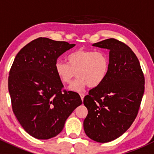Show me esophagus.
<instances>
[{
	"label": "esophagus",
	"mask_w": 154,
	"mask_h": 154,
	"mask_svg": "<svg viewBox=\"0 0 154 154\" xmlns=\"http://www.w3.org/2000/svg\"><path fill=\"white\" fill-rule=\"evenodd\" d=\"M80 97H81V100H83V99H84L85 94H83V93H80Z\"/></svg>",
	"instance_id": "34e87169"
}]
</instances>
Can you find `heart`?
I'll list each match as a JSON object with an SVG mask.
<instances>
[{"label":"heart","instance_id":"b5f03b06","mask_svg":"<svg viewBox=\"0 0 154 154\" xmlns=\"http://www.w3.org/2000/svg\"><path fill=\"white\" fill-rule=\"evenodd\" d=\"M109 64V57L105 51L77 49L68 56L67 63L56 62L54 71L64 85L71 84L77 73L78 78L70 88L80 91L87 86L93 88L101 84L108 74Z\"/></svg>","mask_w":154,"mask_h":154}]
</instances>
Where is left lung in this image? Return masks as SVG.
Returning a JSON list of instances; mask_svg holds the SVG:
<instances>
[{"instance_id":"1","label":"left lung","mask_w":154,"mask_h":154,"mask_svg":"<svg viewBox=\"0 0 154 154\" xmlns=\"http://www.w3.org/2000/svg\"><path fill=\"white\" fill-rule=\"evenodd\" d=\"M92 45L109 50L110 64L104 81L85 96L88 115L83 127L90 139L106 143L125 133L136 119L144 77L137 57L124 42L108 38Z\"/></svg>"}]
</instances>
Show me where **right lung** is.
<instances>
[{
  "label": "right lung",
  "instance_id": "right-lung-1",
  "mask_svg": "<svg viewBox=\"0 0 154 154\" xmlns=\"http://www.w3.org/2000/svg\"><path fill=\"white\" fill-rule=\"evenodd\" d=\"M74 45L40 37L24 46L11 66L8 88L12 111L35 139L57 136L68 116L82 104L78 93L64 89L54 71L57 58Z\"/></svg>",
  "mask_w": 154,
  "mask_h": 154
}]
</instances>
